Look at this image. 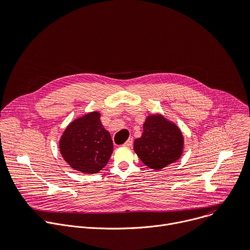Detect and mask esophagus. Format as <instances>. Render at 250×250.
Listing matches in <instances>:
<instances>
[{"label":"esophagus","instance_id":"obj_1","mask_svg":"<svg viewBox=\"0 0 250 250\" xmlns=\"http://www.w3.org/2000/svg\"><path fill=\"white\" fill-rule=\"evenodd\" d=\"M132 143H134V140H132V138H129V139L125 143V146H132Z\"/></svg>","mask_w":250,"mask_h":250}]
</instances>
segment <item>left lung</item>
Instances as JSON below:
<instances>
[{"mask_svg": "<svg viewBox=\"0 0 250 250\" xmlns=\"http://www.w3.org/2000/svg\"><path fill=\"white\" fill-rule=\"evenodd\" d=\"M184 138L180 128L161 114L148 115L134 149L148 168L159 171L176 162L182 155Z\"/></svg>", "mask_w": 250, "mask_h": 250, "instance_id": "1", "label": "left lung"}]
</instances>
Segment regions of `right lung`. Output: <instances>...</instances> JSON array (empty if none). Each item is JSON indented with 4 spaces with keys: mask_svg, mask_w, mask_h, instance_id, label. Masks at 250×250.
<instances>
[{
    "mask_svg": "<svg viewBox=\"0 0 250 250\" xmlns=\"http://www.w3.org/2000/svg\"><path fill=\"white\" fill-rule=\"evenodd\" d=\"M63 159L76 171L95 174L107 164L113 149L109 132L103 126L101 113H86L73 121L59 142Z\"/></svg>",
    "mask_w": 250,
    "mask_h": 250,
    "instance_id": "1",
    "label": "right lung"
}]
</instances>
